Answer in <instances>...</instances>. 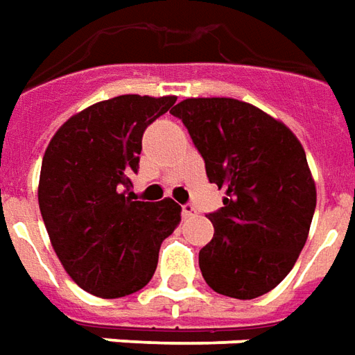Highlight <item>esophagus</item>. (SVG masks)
<instances>
[{
	"label": "esophagus",
	"mask_w": 355,
	"mask_h": 355,
	"mask_svg": "<svg viewBox=\"0 0 355 355\" xmlns=\"http://www.w3.org/2000/svg\"><path fill=\"white\" fill-rule=\"evenodd\" d=\"M197 210H195V207H193L191 202H187V205H183L182 207V214L185 216V218H189V216H193Z\"/></svg>",
	"instance_id": "esophagus-1"
}]
</instances>
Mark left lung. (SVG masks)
<instances>
[{"label": "left lung", "mask_w": 355, "mask_h": 355, "mask_svg": "<svg viewBox=\"0 0 355 355\" xmlns=\"http://www.w3.org/2000/svg\"><path fill=\"white\" fill-rule=\"evenodd\" d=\"M170 114L187 127L209 182L226 191L209 214L202 278L236 300L270 292L295 265L317 205L304 146L282 121L236 98H187Z\"/></svg>", "instance_id": "8db88e82"}]
</instances>
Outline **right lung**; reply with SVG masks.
Here are the masks:
<instances>
[{
    "label": "right lung",
    "mask_w": 355,
    "mask_h": 355,
    "mask_svg": "<svg viewBox=\"0 0 355 355\" xmlns=\"http://www.w3.org/2000/svg\"><path fill=\"white\" fill-rule=\"evenodd\" d=\"M175 96L123 94L85 107L51 137L38 205L51 248L85 292L123 297L148 284L162 241L182 220L172 199L133 201L143 133Z\"/></svg>",
    "instance_id": "right-lung-1"
}]
</instances>
